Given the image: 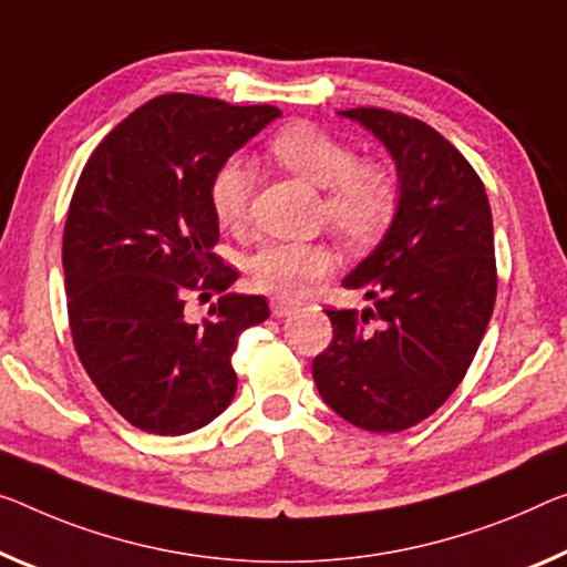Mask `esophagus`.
<instances>
[{
  "mask_svg": "<svg viewBox=\"0 0 567 567\" xmlns=\"http://www.w3.org/2000/svg\"><path fill=\"white\" fill-rule=\"evenodd\" d=\"M293 311V303L286 301V299H271V313L274 317H289V313Z\"/></svg>",
  "mask_w": 567,
  "mask_h": 567,
  "instance_id": "esophagus-1",
  "label": "esophagus"
}]
</instances>
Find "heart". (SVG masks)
Segmentation results:
<instances>
[{"label":"heart","instance_id":"b5f03b06","mask_svg":"<svg viewBox=\"0 0 567 567\" xmlns=\"http://www.w3.org/2000/svg\"><path fill=\"white\" fill-rule=\"evenodd\" d=\"M274 159L301 179L327 187L324 213L332 228L352 246H368L390 228L400 205L398 177L380 162L354 159V152L317 124H289L268 142ZM248 162L230 156L210 179V207L223 228H240L250 197ZM334 266V254L317 240H266L248 256L246 274L264 293H307Z\"/></svg>","mask_w":567,"mask_h":567}]
</instances>
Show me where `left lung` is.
Returning a JSON list of instances; mask_svg holds the SVG:
<instances>
[{"instance_id": "1", "label": "left lung", "mask_w": 567, "mask_h": 567, "mask_svg": "<svg viewBox=\"0 0 567 567\" xmlns=\"http://www.w3.org/2000/svg\"><path fill=\"white\" fill-rule=\"evenodd\" d=\"M380 138L398 169V215L344 278L372 309H327L334 337L313 357L324 403L357 429L398 433L458 388L496 299L486 189L449 138L385 109L339 111Z\"/></svg>"}]
</instances>
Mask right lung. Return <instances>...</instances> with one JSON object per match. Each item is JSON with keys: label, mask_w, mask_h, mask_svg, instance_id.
<instances>
[{"label": "right lung", "mask_w": 567, "mask_h": 567, "mask_svg": "<svg viewBox=\"0 0 567 567\" xmlns=\"http://www.w3.org/2000/svg\"><path fill=\"white\" fill-rule=\"evenodd\" d=\"M281 116L193 93L156 95L95 146L63 233L75 352L113 411L146 433L203 429L230 405V357L268 319L264 296L225 293L238 278L213 248L215 169ZM224 296L189 322L186 293Z\"/></svg>", "instance_id": "add662e5"}]
</instances>
